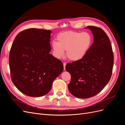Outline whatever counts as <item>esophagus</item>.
<instances>
[{
	"label": "esophagus",
	"mask_w": 125,
	"mask_h": 125,
	"mask_svg": "<svg viewBox=\"0 0 125 125\" xmlns=\"http://www.w3.org/2000/svg\"><path fill=\"white\" fill-rule=\"evenodd\" d=\"M63 67H64V70H65V67H66V63L63 62Z\"/></svg>",
	"instance_id": "1"
}]
</instances>
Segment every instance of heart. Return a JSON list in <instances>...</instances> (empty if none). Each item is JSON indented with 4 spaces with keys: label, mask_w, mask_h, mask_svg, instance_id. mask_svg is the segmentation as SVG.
<instances>
[{
    "label": "heart",
    "mask_w": 125,
    "mask_h": 125,
    "mask_svg": "<svg viewBox=\"0 0 125 125\" xmlns=\"http://www.w3.org/2000/svg\"><path fill=\"white\" fill-rule=\"evenodd\" d=\"M57 42H52V47L57 58L63 55L66 51L67 58L77 62L86 55L92 44V36L88 32L68 31L60 33L57 36Z\"/></svg>",
    "instance_id": "b5f03b06"
}]
</instances>
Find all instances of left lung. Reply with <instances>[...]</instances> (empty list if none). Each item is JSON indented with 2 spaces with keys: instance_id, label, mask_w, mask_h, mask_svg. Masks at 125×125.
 I'll use <instances>...</instances> for the list:
<instances>
[{
  "instance_id": "1",
  "label": "left lung",
  "mask_w": 125,
  "mask_h": 125,
  "mask_svg": "<svg viewBox=\"0 0 125 125\" xmlns=\"http://www.w3.org/2000/svg\"><path fill=\"white\" fill-rule=\"evenodd\" d=\"M94 42L82 59L68 63L66 70L71 74L68 85L70 92L80 99H87L99 93L110 80L114 57L110 40L102 29L88 26Z\"/></svg>"
}]
</instances>
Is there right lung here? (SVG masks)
<instances>
[{"instance_id":"obj_1","label":"right lung","mask_w":125,"mask_h":125,"mask_svg":"<svg viewBox=\"0 0 125 125\" xmlns=\"http://www.w3.org/2000/svg\"><path fill=\"white\" fill-rule=\"evenodd\" d=\"M50 30L31 28L15 37L9 57L11 80L20 92L40 97L51 90L63 70L62 62L50 54Z\"/></svg>"}]
</instances>
